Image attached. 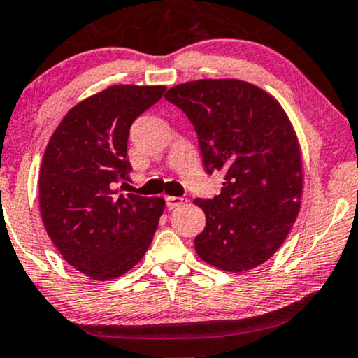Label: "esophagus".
<instances>
[{
  "label": "esophagus",
  "mask_w": 358,
  "mask_h": 358,
  "mask_svg": "<svg viewBox=\"0 0 358 358\" xmlns=\"http://www.w3.org/2000/svg\"><path fill=\"white\" fill-rule=\"evenodd\" d=\"M165 200H166V206H169V210H175L176 206H182L188 201L187 198H182V196H166Z\"/></svg>",
  "instance_id": "obj_1"
}]
</instances>
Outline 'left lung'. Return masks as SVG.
<instances>
[{
	"instance_id": "left-lung-1",
	"label": "left lung",
	"mask_w": 358,
	"mask_h": 358,
	"mask_svg": "<svg viewBox=\"0 0 358 358\" xmlns=\"http://www.w3.org/2000/svg\"><path fill=\"white\" fill-rule=\"evenodd\" d=\"M165 99L196 130L206 173L224 178L218 196L194 200L206 215L196 255L229 273L257 268L279 250L301 210L302 158L291 120L271 94L239 79L178 84Z\"/></svg>"
}]
</instances>
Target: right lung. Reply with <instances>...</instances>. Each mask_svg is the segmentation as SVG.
Listing matches in <instances>:
<instances>
[{"label":"right lung","instance_id":"add662e5","mask_svg":"<svg viewBox=\"0 0 358 358\" xmlns=\"http://www.w3.org/2000/svg\"><path fill=\"white\" fill-rule=\"evenodd\" d=\"M165 85L119 84L76 103L54 130L39 171L44 228L74 269L96 280L129 273L145 256L164 198L119 194L129 178L130 125Z\"/></svg>","mask_w":358,"mask_h":358}]
</instances>
